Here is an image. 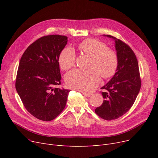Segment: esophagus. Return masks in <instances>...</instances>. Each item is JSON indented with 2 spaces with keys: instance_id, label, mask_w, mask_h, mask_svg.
<instances>
[{
  "instance_id": "1",
  "label": "esophagus",
  "mask_w": 158,
  "mask_h": 158,
  "mask_svg": "<svg viewBox=\"0 0 158 158\" xmlns=\"http://www.w3.org/2000/svg\"><path fill=\"white\" fill-rule=\"evenodd\" d=\"M82 94H83V95L86 97H91V95H92V94H86V93H85V92H82Z\"/></svg>"
}]
</instances>
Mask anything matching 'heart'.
<instances>
[{
	"instance_id": "heart-1",
	"label": "heart",
	"mask_w": 158,
	"mask_h": 158,
	"mask_svg": "<svg viewBox=\"0 0 158 158\" xmlns=\"http://www.w3.org/2000/svg\"><path fill=\"white\" fill-rule=\"evenodd\" d=\"M82 52L92 57L89 70L75 69L65 76L67 85L82 92H89L99 84L101 76L104 78L111 76L117 67L118 58L111 48L106 47L101 41L90 38L82 41L79 45ZM76 55L71 47H66L61 51L58 62L60 68L67 70L76 63Z\"/></svg>"
}]
</instances>
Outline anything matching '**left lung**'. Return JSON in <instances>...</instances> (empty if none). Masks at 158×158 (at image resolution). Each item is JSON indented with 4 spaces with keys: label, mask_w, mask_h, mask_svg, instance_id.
I'll return each instance as SVG.
<instances>
[{
    "label": "left lung",
    "mask_w": 158,
    "mask_h": 158,
    "mask_svg": "<svg viewBox=\"0 0 158 158\" xmlns=\"http://www.w3.org/2000/svg\"><path fill=\"white\" fill-rule=\"evenodd\" d=\"M118 58L117 68L111 79L101 88L104 101L95 111L106 120L117 119L127 113L133 105L141 88L138 60L134 52L126 43L111 35Z\"/></svg>",
    "instance_id": "left-lung-1"
}]
</instances>
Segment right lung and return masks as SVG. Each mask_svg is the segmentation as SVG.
I'll return each instance as SVG.
<instances>
[{"label": "right lung", "mask_w": 158, "mask_h": 158, "mask_svg": "<svg viewBox=\"0 0 158 158\" xmlns=\"http://www.w3.org/2000/svg\"><path fill=\"white\" fill-rule=\"evenodd\" d=\"M68 38L48 35L36 40L21 57L15 87L27 111L36 118L51 121L64 110L70 89H61L58 62Z\"/></svg>", "instance_id": "add662e5"}]
</instances>
